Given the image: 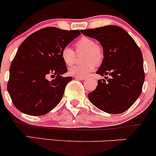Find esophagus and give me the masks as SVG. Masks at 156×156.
<instances>
[{"instance_id": "1", "label": "esophagus", "mask_w": 156, "mask_h": 156, "mask_svg": "<svg viewBox=\"0 0 156 156\" xmlns=\"http://www.w3.org/2000/svg\"><path fill=\"white\" fill-rule=\"evenodd\" d=\"M75 78H76V79L81 80V81H83V80H84V79H85V78H84V77H78V76H75Z\"/></svg>"}]
</instances>
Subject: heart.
I'll return each instance as SVG.
<instances>
[{
    "instance_id": "1",
    "label": "heart",
    "mask_w": 156,
    "mask_h": 156,
    "mask_svg": "<svg viewBox=\"0 0 156 156\" xmlns=\"http://www.w3.org/2000/svg\"><path fill=\"white\" fill-rule=\"evenodd\" d=\"M75 46L77 52H85L83 60L86 62L81 65L72 66L69 69V73L72 76L84 77L95 69L96 63H101L104 57L103 49L93 39L87 37L78 39ZM75 52L70 47L66 46L61 50V58L66 65H72L75 62Z\"/></svg>"
}]
</instances>
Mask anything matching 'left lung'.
<instances>
[{"label": "left lung", "mask_w": 156, "mask_h": 156, "mask_svg": "<svg viewBox=\"0 0 156 156\" xmlns=\"http://www.w3.org/2000/svg\"><path fill=\"white\" fill-rule=\"evenodd\" d=\"M103 47L104 58L97 74L110 75L98 80L97 87L88 94L90 101L109 114L128 109L142 93L145 80L142 52L131 36L116 26L81 30Z\"/></svg>", "instance_id": "8db88e82"}]
</instances>
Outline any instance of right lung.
Listing matches in <instances>:
<instances>
[{
	"label": "right lung",
	"mask_w": 156,
	"mask_h": 156,
	"mask_svg": "<svg viewBox=\"0 0 156 156\" xmlns=\"http://www.w3.org/2000/svg\"><path fill=\"white\" fill-rule=\"evenodd\" d=\"M78 30L47 27L30 34L21 44L11 62L7 90L19 111L43 115L61 101L72 77L61 58V50L76 38ZM50 76L53 79L48 80Z\"/></svg>",
	"instance_id": "add662e5"
}]
</instances>
